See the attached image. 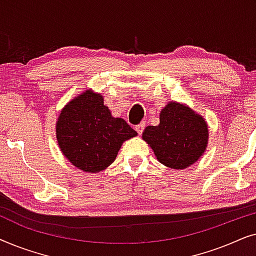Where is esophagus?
<instances>
[{"label":"esophagus","instance_id":"obj_1","mask_svg":"<svg viewBox=\"0 0 256 256\" xmlns=\"http://www.w3.org/2000/svg\"><path fill=\"white\" fill-rule=\"evenodd\" d=\"M144 128H146V122H141V124L136 126L135 130L138 132V135H141L142 132H143V130H144Z\"/></svg>","mask_w":256,"mask_h":256}]
</instances>
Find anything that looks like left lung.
<instances>
[{
    "instance_id": "1",
    "label": "left lung",
    "mask_w": 256,
    "mask_h": 256,
    "mask_svg": "<svg viewBox=\"0 0 256 256\" xmlns=\"http://www.w3.org/2000/svg\"><path fill=\"white\" fill-rule=\"evenodd\" d=\"M142 138L154 154L171 169H185L205 152L208 128L204 118L185 104L171 101L160 110V124L148 126Z\"/></svg>"
}]
</instances>
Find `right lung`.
Returning a JSON list of instances; mask_svg holds the SVG:
<instances>
[{
    "instance_id": "1",
    "label": "right lung",
    "mask_w": 256,
    "mask_h": 256,
    "mask_svg": "<svg viewBox=\"0 0 256 256\" xmlns=\"http://www.w3.org/2000/svg\"><path fill=\"white\" fill-rule=\"evenodd\" d=\"M64 156L84 172L96 174L110 166L122 143L138 135L121 118H113L99 93L87 90L62 108L56 124Z\"/></svg>"
}]
</instances>
